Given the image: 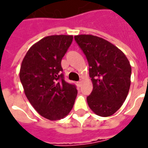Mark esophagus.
I'll return each instance as SVG.
<instances>
[{
	"instance_id": "1",
	"label": "esophagus",
	"mask_w": 148,
	"mask_h": 148,
	"mask_svg": "<svg viewBox=\"0 0 148 148\" xmlns=\"http://www.w3.org/2000/svg\"><path fill=\"white\" fill-rule=\"evenodd\" d=\"M81 84H82V81H81V80H80V81H78V82H77V85H78L79 87L81 85Z\"/></svg>"
}]
</instances>
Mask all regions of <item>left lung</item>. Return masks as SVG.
Listing matches in <instances>:
<instances>
[{
  "label": "left lung",
  "instance_id": "1",
  "mask_svg": "<svg viewBox=\"0 0 148 148\" xmlns=\"http://www.w3.org/2000/svg\"><path fill=\"white\" fill-rule=\"evenodd\" d=\"M75 40L86 56L92 91L87 97L97 115L109 117L120 109L130 86L131 67L124 53L101 38L80 34Z\"/></svg>",
  "mask_w": 148,
  "mask_h": 148
}]
</instances>
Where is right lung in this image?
Returning <instances> with one entry per match:
<instances>
[{"instance_id":"right-lung-1","label":"right lung","mask_w":148,"mask_h":148,"mask_svg":"<svg viewBox=\"0 0 148 148\" xmlns=\"http://www.w3.org/2000/svg\"><path fill=\"white\" fill-rule=\"evenodd\" d=\"M72 35H51L34 44L24 57L20 80L29 103L49 120L64 119L72 110L77 89L64 80L61 60Z\"/></svg>"}]
</instances>
